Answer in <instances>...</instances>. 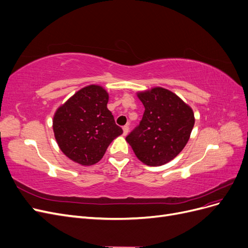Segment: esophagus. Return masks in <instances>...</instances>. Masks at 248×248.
Listing matches in <instances>:
<instances>
[{"mask_svg": "<svg viewBox=\"0 0 248 248\" xmlns=\"http://www.w3.org/2000/svg\"><path fill=\"white\" fill-rule=\"evenodd\" d=\"M128 131H129V127L127 126V125L123 126V136H127V133H128Z\"/></svg>", "mask_w": 248, "mask_h": 248, "instance_id": "esophagus-1", "label": "esophagus"}]
</instances>
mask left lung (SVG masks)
I'll use <instances>...</instances> for the list:
<instances>
[{
    "mask_svg": "<svg viewBox=\"0 0 248 248\" xmlns=\"http://www.w3.org/2000/svg\"><path fill=\"white\" fill-rule=\"evenodd\" d=\"M138 97L145 111L126 140L141 162L162 166L186 146L194 125L193 111L175 93L160 87L140 92Z\"/></svg>",
    "mask_w": 248,
    "mask_h": 248,
    "instance_id": "8db88e82",
    "label": "left lung"
}]
</instances>
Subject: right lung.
Returning <instances> with one entry per match:
<instances>
[{
  "mask_svg": "<svg viewBox=\"0 0 248 248\" xmlns=\"http://www.w3.org/2000/svg\"><path fill=\"white\" fill-rule=\"evenodd\" d=\"M102 87L80 89L60 107L52 120L55 138L61 151L81 166L98 162L110 142L123 130L115 122Z\"/></svg>",
  "mask_w": 248,
  "mask_h": 248,
  "instance_id": "obj_1",
  "label": "right lung"
}]
</instances>
